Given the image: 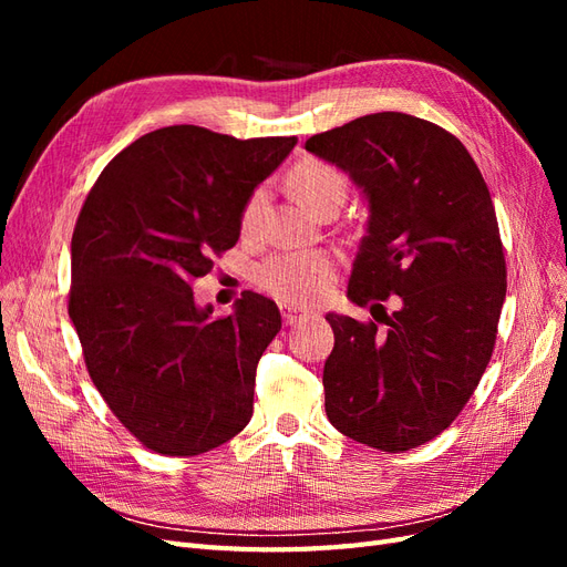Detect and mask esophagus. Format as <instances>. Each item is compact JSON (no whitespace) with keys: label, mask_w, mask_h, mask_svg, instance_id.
I'll return each instance as SVG.
<instances>
[{"label":"esophagus","mask_w":567,"mask_h":567,"mask_svg":"<svg viewBox=\"0 0 567 567\" xmlns=\"http://www.w3.org/2000/svg\"><path fill=\"white\" fill-rule=\"evenodd\" d=\"M281 317H284V323H286V326H293V323L307 319L310 315L300 312V310H293V307H290V305H281Z\"/></svg>","instance_id":"34e87169"}]
</instances>
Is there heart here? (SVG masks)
<instances>
[{
    "label": "heart",
    "instance_id": "b5f03b06",
    "mask_svg": "<svg viewBox=\"0 0 567 567\" xmlns=\"http://www.w3.org/2000/svg\"><path fill=\"white\" fill-rule=\"evenodd\" d=\"M288 184L293 188V194L315 213L329 203H342L348 194L346 173L338 165L321 158H302L296 163L288 175ZM265 205L267 188H252L241 205V213H238V229L244 236H255L260 231ZM255 279L269 296L281 302L310 307L331 296V288L336 284V260L326 252H279L257 267Z\"/></svg>",
    "mask_w": 567,
    "mask_h": 567
}]
</instances>
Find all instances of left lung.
Listing matches in <instances>:
<instances>
[{
  "label": "left lung",
  "mask_w": 567,
  "mask_h": 567,
  "mask_svg": "<svg viewBox=\"0 0 567 567\" xmlns=\"http://www.w3.org/2000/svg\"><path fill=\"white\" fill-rule=\"evenodd\" d=\"M305 148L350 173L371 213L348 296L375 321L326 315V416L367 447L414 450L447 431L494 352L506 260L489 188L452 132L406 113L357 117ZM390 295L403 300L392 316Z\"/></svg>",
  "instance_id": "8db88e82"
}]
</instances>
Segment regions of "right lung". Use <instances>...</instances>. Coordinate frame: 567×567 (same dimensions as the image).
<instances>
[{"mask_svg":"<svg viewBox=\"0 0 567 567\" xmlns=\"http://www.w3.org/2000/svg\"><path fill=\"white\" fill-rule=\"evenodd\" d=\"M296 144L161 127L120 151L82 205L68 315L92 383L151 452H210L252 416L255 369L281 331L279 307L244 290L234 315L210 319L192 286L236 246L244 200Z\"/></svg>","mask_w":567,"mask_h":567,"instance_id":"right-lung-1","label":"right lung"}]
</instances>
